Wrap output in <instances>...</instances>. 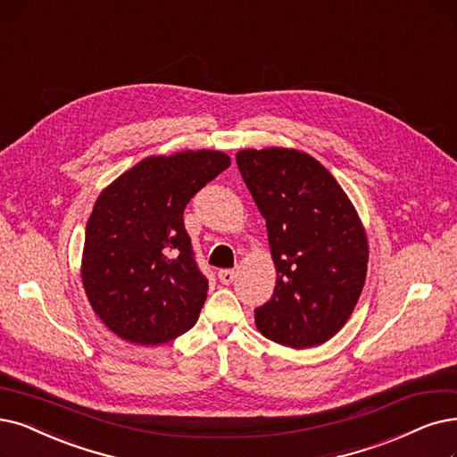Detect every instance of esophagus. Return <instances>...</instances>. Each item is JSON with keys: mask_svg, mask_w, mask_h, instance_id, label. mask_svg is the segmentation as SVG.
Instances as JSON below:
<instances>
[{"mask_svg": "<svg viewBox=\"0 0 457 457\" xmlns=\"http://www.w3.org/2000/svg\"><path fill=\"white\" fill-rule=\"evenodd\" d=\"M236 276H238V271L236 270H219V273H217L219 281H221L223 285H230L236 279Z\"/></svg>", "mask_w": 457, "mask_h": 457, "instance_id": "34e87169", "label": "esophagus"}]
</instances>
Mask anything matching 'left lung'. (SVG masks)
<instances>
[{
    "instance_id": "8db88e82",
    "label": "left lung",
    "mask_w": 457,
    "mask_h": 457,
    "mask_svg": "<svg viewBox=\"0 0 457 457\" xmlns=\"http://www.w3.org/2000/svg\"><path fill=\"white\" fill-rule=\"evenodd\" d=\"M238 170L266 219L278 281L254 309L261 334L292 349L334 337L366 283L368 238L336 178L296 150L236 154Z\"/></svg>"
}]
</instances>
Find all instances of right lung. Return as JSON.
I'll return each mask as SVG.
<instances>
[{"label":"right lung","instance_id":"right-lung-1","mask_svg":"<svg viewBox=\"0 0 457 457\" xmlns=\"http://www.w3.org/2000/svg\"><path fill=\"white\" fill-rule=\"evenodd\" d=\"M230 167L223 152L145 157L96 200L86 225L82 283L118 337L161 345L195 326L208 295L184 225L189 200Z\"/></svg>","mask_w":457,"mask_h":457}]
</instances>
